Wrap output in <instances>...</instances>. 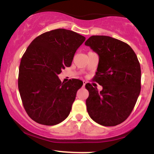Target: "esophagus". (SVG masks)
Masks as SVG:
<instances>
[{"label":"esophagus","mask_w":154,"mask_h":154,"mask_svg":"<svg viewBox=\"0 0 154 154\" xmlns=\"http://www.w3.org/2000/svg\"><path fill=\"white\" fill-rule=\"evenodd\" d=\"M87 84V82L86 81H83V87H85V85H86Z\"/></svg>","instance_id":"1"}]
</instances>
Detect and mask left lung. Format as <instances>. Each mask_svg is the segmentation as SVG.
<instances>
[{"label":"left lung","mask_w":154,"mask_h":154,"mask_svg":"<svg viewBox=\"0 0 154 154\" xmlns=\"http://www.w3.org/2000/svg\"><path fill=\"white\" fill-rule=\"evenodd\" d=\"M99 55L93 81L102 86L99 91L90 83L86 100L90 118L103 126H116L132 112L141 90V67L136 53L126 43L110 36L93 35L85 42Z\"/></svg>","instance_id":"8db88e82"}]
</instances>
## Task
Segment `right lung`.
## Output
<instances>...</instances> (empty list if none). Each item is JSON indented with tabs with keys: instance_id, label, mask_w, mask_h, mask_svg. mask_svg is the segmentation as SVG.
<instances>
[{
	"instance_id": "right-lung-1",
	"label": "right lung",
	"mask_w": 154,
	"mask_h": 154,
	"mask_svg": "<svg viewBox=\"0 0 154 154\" xmlns=\"http://www.w3.org/2000/svg\"><path fill=\"white\" fill-rule=\"evenodd\" d=\"M85 41L75 32L57 29L40 35L27 47L20 60L18 84L23 107L33 121L52 126L69 116L83 82L72 79L61 83L58 75L71 66Z\"/></svg>"
}]
</instances>
